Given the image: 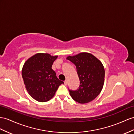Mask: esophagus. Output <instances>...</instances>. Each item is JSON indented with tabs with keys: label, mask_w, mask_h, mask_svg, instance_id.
Segmentation results:
<instances>
[{
	"label": "esophagus",
	"mask_w": 134,
	"mask_h": 134,
	"mask_svg": "<svg viewBox=\"0 0 134 134\" xmlns=\"http://www.w3.org/2000/svg\"><path fill=\"white\" fill-rule=\"evenodd\" d=\"M67 80H65L64 81V85H67Z\"/></svg>",
	"instance_id": "esophagus-1"
}]
</instances>
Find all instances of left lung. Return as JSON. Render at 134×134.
<instances>
[{
	"instance_id": "obj_1",
	"label": "left lung",
	"mask_w": 134,
	"mask_h": 134,
	"mask_svg": "<svg viewBox=\"0 0 134 134\" xmlns=\"http://www.w3.org/2000/svg\"><path fill=\"white\" fill-rule=\"evenodd\" d=\"M67 59L76 67L80 86L76 91L69 90L73 100L86 104L96 98L101 92L105 80V70L101 62L89 53L68 56Z\"/></svg>"
}]
</instances>
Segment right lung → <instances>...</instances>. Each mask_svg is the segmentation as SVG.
I'll use <instances>...</instances> for the list:
<instances>
[{"label":"right lung","mask_w":134,"mask_h":134,"mask_svg":"<svg viewBox=\"0 0 134 134\" xmlns=\"http://www.w3.org/2000/svg\"><path fill=\"white\" fill-rule=\"evenodd\" d=\"M57 55L37 53L27 60L22 69L24 83L29 94L38 102L52 98L63 81L58 79L51 67Z\"/></svg>","instance_id":"1"}]
</instances>
